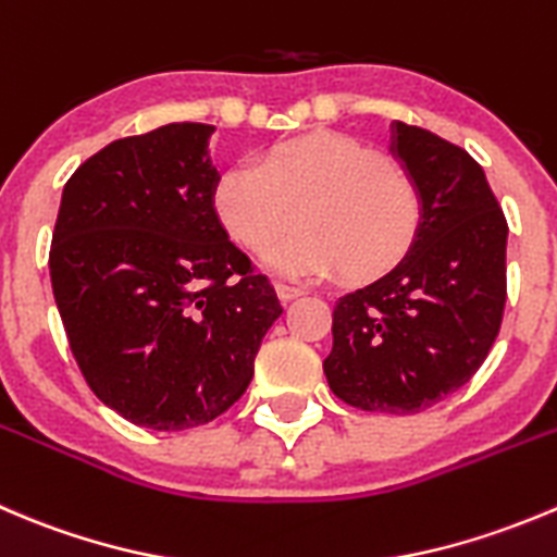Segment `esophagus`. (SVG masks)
<instances>
[{"label": "esophagus", "mask_w": 557, "mask_h": 557, "mask_svg": "<svg viewBox=\"0 0 557 557\" xmlns=\"http://www.w3.org/2000/svg\"><path fill=\"white\" fill-rule=\"evenodd\" d=\"M274 290H277V296L283 301H290V299H296V296L305 294V290H301L299 285H290V283H277V285H274Z\"/></svg>", "instance_id": "1"}]
</instances>
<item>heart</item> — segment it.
Listing matches in <instances>:
<instances>
[{"label": "heart", "instance_id": "heart-1", "mask_svg": "<svg viewBox=\"0 0 557 557\" xmlns=\"http://www.w3.org/2000/svg\"><path fill=\"white\" fill-rule=\"evenodd\" d=\"M214 220L252 256L280 247L269 267L285 277L372 280L405 258L422 228V193L408 171L350 135L318 133L274 144L256 163L218 171Z\"/></svg>", "mask_w": 557, "mask_h": 557}]
</instances>
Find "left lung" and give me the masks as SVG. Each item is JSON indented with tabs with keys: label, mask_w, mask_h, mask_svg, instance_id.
I'll use <instances>...</instances> for the list:
<instances>
[{
	"label": "left lung",
	"mask_w": 557,
	"mask_h": 557,
	"mask_svg": "<svg viewBox=\"0 0 557 557\" xmlns=\"http://www.w3.org/2000/svg\"><path fill=\"white\" fill-rule=\"evenodd\" d=\"M392 152L422 193V228L392 272L337 301L323 372L354 408L405 416L455 394L487 359L509 225L466 149L394 122Z\"/></svg>",
	"instance_id": "obj_1"
}]
</instances>
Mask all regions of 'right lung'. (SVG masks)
<instances>
[{
    "label": "right lung",
    "instance_id": "1",
    "mask_svg": "<svg viewBox=\"0 0 557 557\" xmlns=\"http://www.w3.org/2000/svg\"><path fill=\"white\" fill-rule=\"evenodd\" d=\"M212 124L108 144L62 190L53 299L100 403L149 430L218 419L252 381L277 294L214 220Z\"/></svg>",
    "mask_w": 557,
    "mask_h": 557
}]
</instances>
